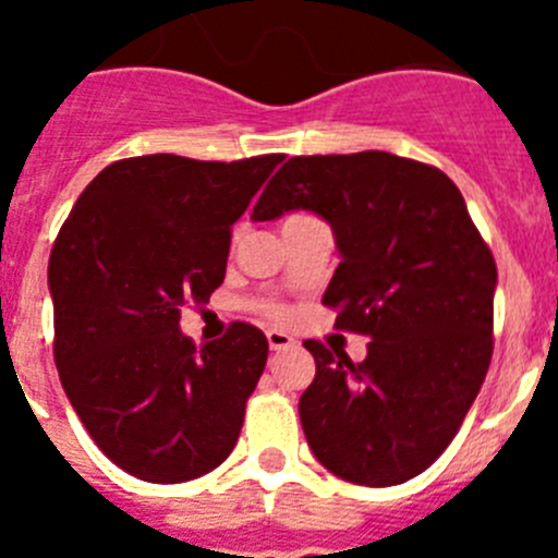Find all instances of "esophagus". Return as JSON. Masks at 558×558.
Listing matches in <instances>:
<instances>
[{
	"instance_id": "esophagus-1",
	"label": "esophagus",
	"mask_w": 558,
	"mask_h": 558,
	"mask_svg": "<svg viewBox=\"0 0 558 558\" xmlns=\"http://www.w3.org/2000/svg\"><path fill=\"white\" fill-rule=\"evenodd\" d=\"M268 347L274 349V352H282V349L295 347V338L293 335L282 332V329H268Z\"/></svg>"
}]
</instances>
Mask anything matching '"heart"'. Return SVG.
I'll use <instances>...</instances> for the list:
<instances>
[{
    "label": "heart",
    "mask_w": 558,
    "mask_h": 558,
    "mask_svg": "<svg viewBox=\"0 0 558 558\" xmlns=\"http://www.w3.org/2000/svg\"><path fill=\"white\" fill-rule=\"evenodd\" d=\"M259 310H263L265 315H270V318H284V315H288V307H284V304H276V302L259 304Z\"/></svg>",
    "instance_id": "1"
}]
</instances>
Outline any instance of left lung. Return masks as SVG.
Instances as JSON below:
<instances>
[{"mask_svg":"<svg viewBox=\"0 0 558 558\" xmlns=\"http://www.w3.org/2000/svg\"><path fill=\"white\" fill-rule=\"evenodd\" d=\"M290 209L332 226L343 259L324 304L335 327L372 338L363 363L304 343L310 450L360 486L411 481L456 438L489 372L495 256L445 172L386 150L288 159L251 218Z\"/></svg>","mask_w":558,"mask_h":558,"instance_id":"8db88e82","label":"left lung"}]
</instances>
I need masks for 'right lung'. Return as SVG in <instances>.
Listing matches in <instances>:
<instances>
[{"mask_svg":"<svg viewBox=\"0 0 558 558\" xmlns=\"http://www.w3.org/2000/svg\"><path fill=\"white\" fill-rule=\"evenodd\" d=\"M282 159H120L58 231L49 254L58 377L88 436L128 475L184 483L234 450L268 338L234 322L195 347L179 322L223 284L231 226Z\"/></svg>","mask_w":558,"mask_h":558,"instance_id":"right-lung-1","label":"right lung"}]
</instances>
